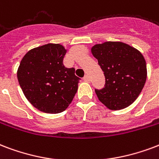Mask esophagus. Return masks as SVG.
<instances>
[{"label":"esophagus","mask_w":159,"mask_h":159,"mask_svg":"<svg viewBox=\"0 0 159 159\" xmlns=\"http://www.w3.org/2000/svg\"><path fill=\"white\" fill-rule=\"evenodd\" d=\"M83 80H84L85 82H90V77H89V76H88V75H86V76L83 77Z\"/></svg>","instance_id":"esophagus-1"}]
</instances>
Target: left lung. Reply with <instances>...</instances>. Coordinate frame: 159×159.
Wrapping results in <instances>:
<instances>
[{"label":"left lung","mask_w":159,"mask_h":159,"mask_svg":"<svg viewBox=\"0 0 159 159\" xmlns=\"http://www.w3.org/2000/svg\"><path fill=\"white\" fill-rule=\"evenodd\" d=\"M105 76V87L95 90L110 110H121L135 101L147 79V65L136 48L121 42H106L91 49Z\"/></svg>","instance_id":"obj_1"}]
</instances>
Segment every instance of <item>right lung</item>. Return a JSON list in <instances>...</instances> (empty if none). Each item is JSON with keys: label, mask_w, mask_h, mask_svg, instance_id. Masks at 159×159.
<instances>
[{"label": "right lung", "mask_w": 159, "mask_h": 159, "mask_svg": "<svg viewBox=\"0 0 159 159\" xmlns=\"http://www.w3.org/2000/svg\"><path fill=\"white\" fill-rule=\"evenodd\" d=\"M66 49L61 44L43 45L23 57L17 79L31 104L46 113H60L71 103L80 78L74 68H66L63 58Z\"/></svg>", "instance_id": "right-lung-1"}]
</instances>
